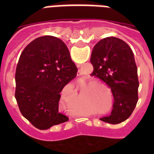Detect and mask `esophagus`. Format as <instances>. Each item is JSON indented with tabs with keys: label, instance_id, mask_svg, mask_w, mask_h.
<instances>
[{
	"label": "esophagus",
	"instance_id": "34e87169",
	"mask_svg": "<svg viewBox=\"0 0 154 154\" xmlns=\"http://www.w3.org/2000/svg\"><path fill=\"white\" fill-rule=\"evenodd\" d=\"M78 65V67H79V65ZM77 75L78 76H80V75H82V72L80 70H79L78 71V72H77Z\"/></svg>",
	"mask_w": 154,
	"mask_h": 154
}]
</instances>
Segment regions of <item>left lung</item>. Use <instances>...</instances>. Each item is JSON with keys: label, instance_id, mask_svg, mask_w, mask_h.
Wrapping results in <instances>:
<instances>
[{"label": "left lung", "instance_id": "left-lung-1", "mask_svg": "<svg viewBox=\"0 0 154 154\" xmlns=\"http://www.w3.org/2000/svg\"><path fill=\"white\" fill-rule=\"evenodd\" d=\"M90 62L92 75L100 79L111 89L114 103L111 115L101 118L116 124L130 117L138 101L137 67L131 48L115 37H107L94 46Z\"/></svg>", "mask_w": 154, "mask_h": 154}]
</instances>
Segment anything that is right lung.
Instances as JSON below:
<instances>
[{
  "label": "right lung",
  "mask_w": 154,
  "mask_h": 154,
  "mask_svg": "<svg viewBox=\"0 0 154 154\" xmlns=\"http://www.w3.org/2000/svg\"><path fill=\"white\" fill-rule=\"evenodd\" d=\"M77 72L61 39L43 36L32 41L16 69L15 98L23 116L43 130L69 120L59 112L58 103L60 92Z\"/></svg>",
  "instance_id": "obj_1"
}]
</instances>
